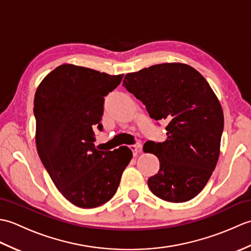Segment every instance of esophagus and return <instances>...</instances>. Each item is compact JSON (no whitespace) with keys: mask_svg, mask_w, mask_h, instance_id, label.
<instances>
[{"mask_svg":"<svg viewBox=\"0 0 251 251\" xmlns=\"http://www.w3.org/2000/svg\"><path fill=\"white\" fill-rule=\"evenodd\" d=\"M130 150L134 153V155H137L138 153L140 152V149H141V145H134V146H130L129 147Z\"/></svg>","mask_w":251,"mask_h":251,"instance_id":"obj_1","label":"esophagus"}]
</instances>
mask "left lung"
Masks as SVG:
<instances>
[{"label": "left lung", "mask_w": 251, "mask_h": 251, "mask_svg": "<svg viewBox=\"0 0 251 251\" xmlns=\"http://www.w3.org/2000/svg\"><path fill=\"white\" fill-rule=\"evenodd\" d=\"M123 86L141 100L151 119L168 120L166 141L143 146L159 161L149 188L167 201L192 200L204 189L220 154L225 117L214 90L199 71L179 62L126 74Z\"/></svg>", "instance_id": "1"}]
</instances>
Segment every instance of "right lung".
<instances>
[{"label":"right lung","instance_id":"1","mask_svg":"<svg viewBox=\"0 0 251 251\" xmlns=\"http://www.w3.org/2000/svg\"><path fill=\"white\" fill-rule=\"evenodd\" d=\"M122 78L123 74L66 63L36 89L37 153L56 188L77 207L94 208L111 200L132 157L127 147L99 151L94 145V127L102 130L104 97Z\"/></svg>","mask_w":251,"mask_h":251}]
</instances>
